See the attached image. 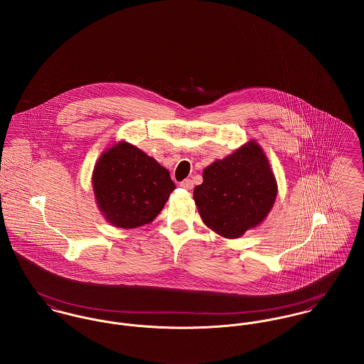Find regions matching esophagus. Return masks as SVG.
<instances>
[{"label": "esophagus", "instance_id": "obj_1", "mask_svg": "<svg viewBox=\"0 0 364 364\" xmlns=\"http://www.w3.org/2000/svg\"><path fill=\"white\" fill-rule=\"evenodd\" d=\"M181 188H183L186 191H191L193 188V182L191 179H185V181L181 182Z\"/></svg>", "mask_w": 364, "mask_h": 364}]
</instances>
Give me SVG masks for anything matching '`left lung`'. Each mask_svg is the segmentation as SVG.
I'll return each mask as SVG.
<instances>
[{
	"instance_id": "8db88e82",
	"label": "left lung",
	"mask_w": 364,
	"mask_h": 364,
	"mask_svg": "<svg viewBox=\"0 0 364 364\" xmlns=\"http://www.w3.org/2000/svg\"><path fill=\"white\" fill-rule=\"evenodd\" d=\"M277 183L269 161L254 140L203 171L193 198L203 223L225 238L255 228L273 208Z\"/></svg>"
}]
</instances>
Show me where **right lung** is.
I'll return each mask as SVG.
<instances>
[{
    "mask_svg": "<svg viewBox=\"0 0 364 364\" xmlns=\"http://www.w3.org/2000/svg\"><path fill=\"white\" fill-rule=\"evenodd\" d=\"M92 185L105 218L120 228L151 223L175 189L168 169L126 141L100 156Z\"/></svg>",
    "mask_w": 364,
    "mask_h": 364,
    "instance_id": "1",
    "label": "right lung"
}]
</instances>
